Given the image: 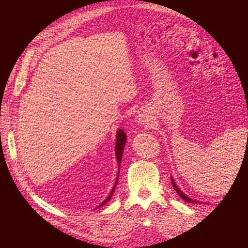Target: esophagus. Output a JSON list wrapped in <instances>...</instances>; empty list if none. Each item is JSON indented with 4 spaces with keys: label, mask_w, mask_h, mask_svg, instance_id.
Masks as SVG:
<instances>
[{
    "label": "esophagus",
    "mask_w": 248,
    "mask_h": 248,
    "mask_svg": "<svg viewBox=\"0 0 248 248\" xmlns=\"http://www.w3.org/2000/svg\"><path fill=\"white\" fill-rule=\"evenodd\" d=\"M136 121L141 124H147L149 122V115H147V113L144 112H139V114L136 115Z\"/></svg>",
    "instance_id": "esophagus-1"
}]
</instances>
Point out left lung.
I'll return each instance as SVG.
<instances>
[{
    "label": "left lung",
    "mask_w": 248,
    "mask_h": 248,
    "mask_svg": "<svg viewBox=\"0 0 248 248\" xmlns=\"http://www.w3.org/2000/svg\"><path fill=\"white\" fill-rule=\"evenodd\" d=\"M171 183H172V186H173V189H175V191L177 192V195H178L179 197H181L182 199H183V201L187 202V203H193V204H197V203H198L197 201H195V199H191V198H189V197H187V196L186 195V193H184V192H182V191H181V189H179V187H178L177 186H176V183H175V182H173L172 177H171Z\"/></svg>",
    "instance_id": "obj_1"
}]
</instances>
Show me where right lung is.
<instances>
[{
  "instance_id": "obj_1",
  "label": "right lung",
  "mask_w": 248,
  "mask_h": 248,
  "mask_svg": "<svg viewBox=\"0 0 248 248\" xmlns=\"http://www.w3.org/2000/svg\"><path fill=\"white\" fill-rule=\"evenodd\" d=\"M126 141H127V136H126V133L124 132L122 129H119L118 130V134H116V142H115V156H116V161H118V164L119 167H120V163H121V158H122V154H124V144H126ZM118 181H119V173H118V177H116V181H115V184L114 186H113L112 191H110L109 196L105 199L104 202L99 205L98 207H100L104 205V204H106L108 201H109L110 198H112L113 196V192H114L115 190V186L116 184H118Z\"/></svg>"
}]
</instances>
